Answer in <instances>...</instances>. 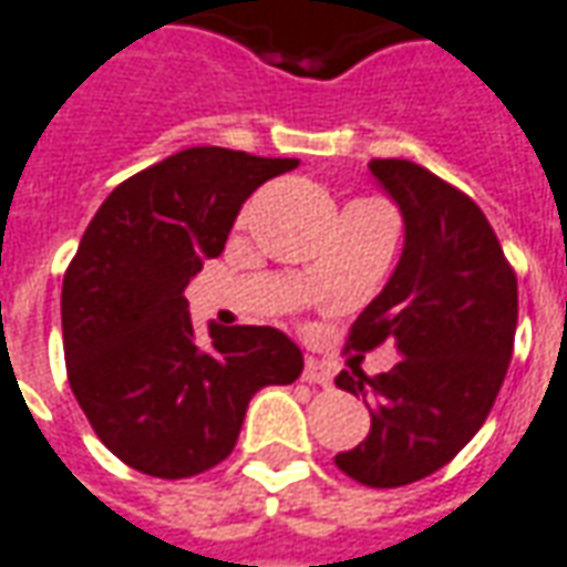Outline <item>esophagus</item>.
Listing matches in <instances>:
<instances>
[{
	"label": "esophagus",
	"instance_id": "34e87169",
	"mask_svg": "<svg viewBox=\"0 0 567 567\" xmlns=\"http://www.w3.org/2000/svg\"><path fill=\"white\" fill-rule=\"evenodd\" d=\"M302 379L311 381V384H329V381H332V372H329L327 363H320L317 357H308V360H305Z\"/></svg>",
	"mask_w": 567,
	"mask_h": 567
}]
</instances>
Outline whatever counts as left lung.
Returning a JSON list of instances; mask_svg holds the SVG:
<instances>
[{
	"mask_svg": "<svg viewBox=\"0 0 567 567\" xmlns=\"http://www.w3.org/2000/svg\"><path fill=\"white\" fill-rule=\"evenodd\" d=\"M369 171L403 213V252L384 290L357 317L348 344L393 339L400 363L381 375L341 369V391L363 396L372 427L336 455L369 488L419 483L473 440L507 375L519 290L485 213L421 164L375 158Z\"/></svg>",
	"mask_w": 567,
	"mask_h": 567,
	"instance_id": "left-lung-1",
	"label": "left lung"
}]
</instances>
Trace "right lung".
<instances>
[{"mask_svg":"<svg viewBox=\"0 0 567 567\" xmlns=\"http://www.w3.org/2000/svg\"><path fill=\"white\" fill-rule=\"evenodd\" d=\"M299 167L192 146L140 171L94 213L63 275L75 400L127 467L186 480L231 455L252 393L292 384L302 351L275 327H216L200 344L183 290L226 247L244 200Z\"/></svg>","mask_w":567,"mask_h":567,"instance_id":"right-lung-1","label":"right lung"}]
</instances>
